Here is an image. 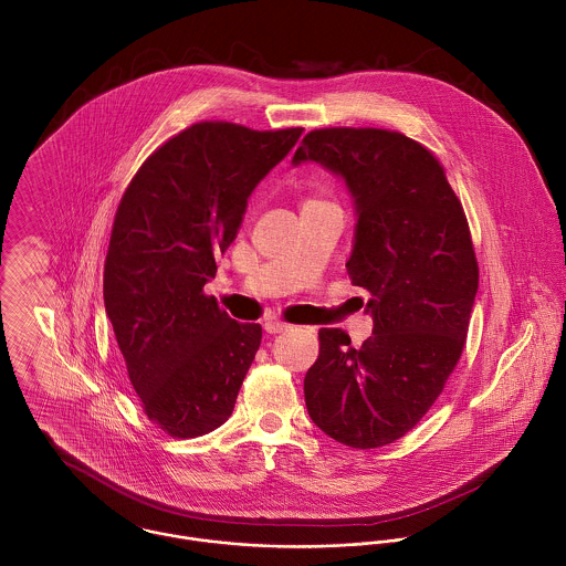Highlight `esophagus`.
<instances>
[{
	"mask_svg": "<svg viewBox=\"0 0 566 566\" xmlns=\"http://www.w3.org/2000/svg\"><path fill=\"white\" fill-rule=\"evenodd\" d=\"M263 328H265V333L276 335V333L287 331V328H290V324L279 323V321H268V323L263 324Z\"/></svg>",
	"mask_w": 566,
	"mask_h": 566,
	"instance_id": "obj_1",
	"label": "esophagus"
}]
</instances>
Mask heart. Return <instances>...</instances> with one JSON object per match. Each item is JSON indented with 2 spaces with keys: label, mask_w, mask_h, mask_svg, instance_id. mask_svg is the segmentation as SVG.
Listing matches in <instances>:
<instances>
[{
  "label": "heart",
  "mask_w": 566,
  "mask_h": 566,
  "mask_svg": "<svg viewBox=\"0 0 566 566\" xmlns=\"http://www.w3.org/2000/svg\"><path fill=\"white\" fill-rule=\"evenodd\" d=\"M310 202H318V200H310Z\"/></svg>",
  "instance_id": "1"
}]
</instances>
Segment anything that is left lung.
Masks as SVG:
<instances>
[{"mask_svg": "<svg viewBox=\"0 0 566 566\" xmlns=\"http://www.w3.org/2000/svg\"><path fill=\"white\" fill-rule=\"evenodd\" d=\"M321 163L355 207L346 261L370 294L373 335L355 348L321 328L305 375L312 420L353 449L390 444L427 413L453 373L469 331L480 268L464 209L438 159L395 130H312L292 163Z\"/></svg>", "mask_w": 566, "mask_h": 566, "instance_id": "left-lung-1", "label": "left lung"}]
</instances>
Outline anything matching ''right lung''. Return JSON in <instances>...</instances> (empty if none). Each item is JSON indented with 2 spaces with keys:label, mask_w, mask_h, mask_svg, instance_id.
I'll return each mask as SVG.
<instances>
[{
  "label": "right lung",
  "mask_w": 566,
  "mask_h": 566,
  "mask_svg": "<svg viewBox=\"0 0 566 566\" xmlns=\"http://www.w3.org/2000/svg\"><path fill=\"white\" fill-rule=\"evenodd\" d=\"M303 128L200 122L155 150L115 213L104 307L153 422L196 438L229 420L261 344L202 292L235 242L248 198Z\"/></svg>",
  "instance_id": "right-lung-1"
}]
</instances>
